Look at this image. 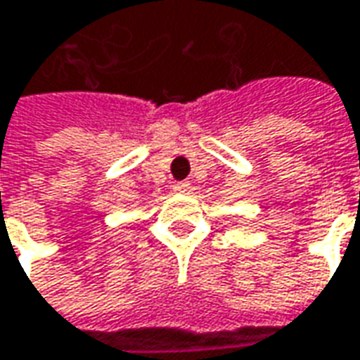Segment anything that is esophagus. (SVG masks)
<instances>
[{"label":"esophagus","mask_w":360,"mask_h":360,"mask_svg":"<svg viewBox=\"0 0 360 360\" xmlns=\"http://www.w3.org/2000/svg\"><path fill=\"white\" fill-rule=\"evenodd\" d=\"M173 189L179 193H185L189 189V181H175V183H173Z\"/></svg>","instance_id":"esophagus-1"}]
</instances>
